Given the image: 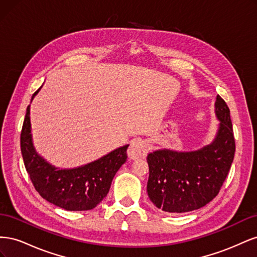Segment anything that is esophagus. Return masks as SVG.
I'll list each match as a JSON object with an SVG mask.
<instances>
[{"instance_id":"34e87169","label":"esophagus","mask_w":257,"mask_h":257,"mask_svg":"<svg viewBox=\"0 0 257 257\" xmlns=\"http://www.w3.org/2000/svg\"><path fill=\"white\" fill-rule=\"evenodd\" d=\"M148 153V145L143 141H133L130 145L127 150V155L131 160L144 159Z\"/></svg>"}]
</instances>
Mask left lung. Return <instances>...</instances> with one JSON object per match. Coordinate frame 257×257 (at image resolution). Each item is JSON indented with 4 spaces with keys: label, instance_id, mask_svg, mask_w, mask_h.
Wrapping results in <instances>:
<instances>
[{
    "label": "left lung",
    "instance_id": "left-lung-1",
    "mask_svg": "<svg viewBox=\"0 0 257 257\" xmlns=\"http://www.w3.org/2000/svg\"><path fill=\"white\" fill-rule=\"evenodd\" d=\"M215 114L220 127L211 145L192 152L158 150L148 154V196L163 211H193L219 194L236 150L229 108L220 95Z\"/></svg>",
    "mask_w": 257,
    "mask_h": 257
}]
</instances>
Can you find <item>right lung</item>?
I'll return each mask as SVG.
<instances>
[{
    "instance_id": "1",
    "label": "right lung",
    "mask_w": 257,
    "mask_h": 257,
    "mask_svg": "<svg viewBox=\"0 0 257 257\" xmlns=\"http://www.w3.org/2000/svg\"><path fill=\"white\" fill-rule=\"evenodd\" d=\"M40 91L38 89L32 96ZM23 163L35 190L49 203L69 211L95 208L109 192L111 181L127 159V147L123 146L105 157L84 166L58 169L35 152L31 135L30 106L20 135Z\"/></svg>"
}]
</instances>
